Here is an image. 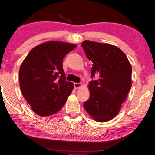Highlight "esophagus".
<instances>
[{
  "label": "esophagus",
  "mask_w": 155,
  "mask_h": 155,
  "mask_svg": "<svg viewBox=\"0 0 155 155\" xmlns=\"http://www.w3.org/2000/svg\"><path fill=\"white\" fill-rule=\"evenodd\" d=\"M81 85H82L81 83H76V82H75V83H74V87H75V89H78V88L80 87H81Z\"/></svg>",
  "instance_id": "obj_1"
}]
</instances>
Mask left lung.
Wrapping results in <instances>:
<instances>
[{
	"mask_svg": "<svg viewBox=\"0 0 155 155\" xmlns=\"http://www.w3.org/2000/svg\"><path fill=\"white\" fill-rule=\"evenodd\" d=\"M81 46L93 63L90 96L84 108L94 120L108 121L118 114L130 90L131 65L126 54L111 44L87 40Z\"/></svg>",
	"mask_w": 155,
	"mask_h": 155,
	"instance_id": "obj_1",
	"label": "left lung"
}]
</instances>
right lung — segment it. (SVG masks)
<instances>
[{
  "instance_id": "add662e5",
  "label": "right lung",
  "mask_w": 155,
  "mask_h": 155,
  "mask_svg": "<svg viewBox=\"0 0 155 155\" xmlns=\"http://www.w3.org/2000/svg\"><path fill=\"white\" fill-rule=\"evenodd\" d=\"M76 46L65 42H45L32 48L21 65V91L38 115H53L66 102L74 85L65 80L63 59Z\"/></svg>"
}]
</instances>
